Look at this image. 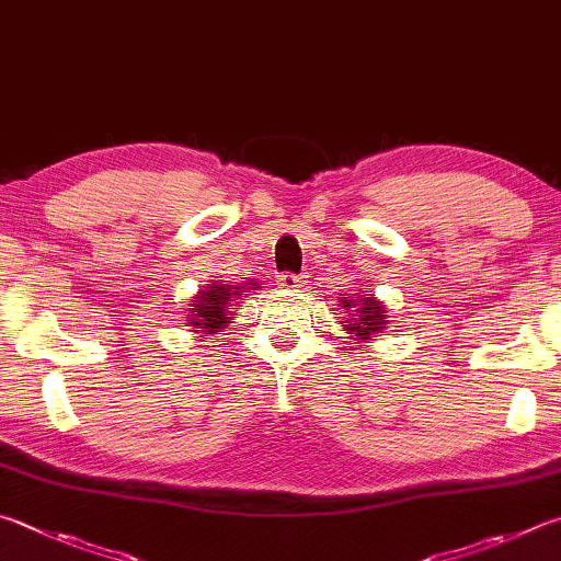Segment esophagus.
Segmentation results:
<instances>
[{"mask_svg":"<svg viewBox=\"0 0 561 561\" xmlns=\"http://www.w3.org/2000/svg\"><path fill=\"white\" fill-rule=\"evenodd\" d=\"M304 282H307V277H304V274H291V272H284V274H279V277H277L279 287L287 289V291L299 289Z\"/></svg>","mask_w":561,"mask_h":561,"instance_id":"obj_1","label":"esophagus"}]
</instances>
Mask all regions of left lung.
<instances>
[{
    "instance_id": "obj_1",
    "label": "left lung",
    "mask_w": 561,
    "mask_h": 561,
    "mask_svg": "<svg viewBox=\"0 0 561 561\" xmlns=\"http://www.w3.org/2000/svg\"><path fill=\"white\" fill-rule=\"evenodd\" d=\"M339 307H343L341 325L345 333H351V341L373 343L375 335L385 333L387 323H390L387 321L390 316H387L385 301L375 297L373 291H363L353 287V294H341Z\"/></svg>"
}]
</instances>
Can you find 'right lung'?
Returning a JSON list of instances; mask_svg holds the SVG:
<instances>
[{
  "label": "right lung",
  "instance_id": "obj_1",
  "mask_svg": "<svg viewBox=\"0 0 561 561\" xmlns=\"http://www.w3.org/2000/svg\"><path fill=\"white\" fill-rule=\"evenodd\" d=\"M257 289V282L250 279L245 284H228V282H210L206 287L198 289L196 297H191V309L186 313V321L193 333L213 335L236 319L238 301L242 299V291ZM242 304V301H240Z\"/></svg>",
  "mask_w": 561,
  "mask_h": 561
}]
</instances>
